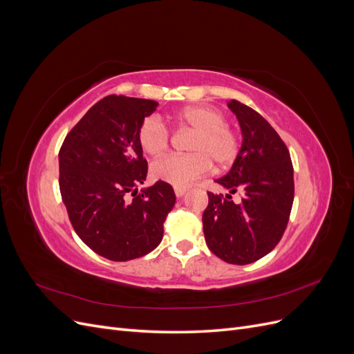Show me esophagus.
I'll list each match as a JSON object with an SVG mask.
<instances>
[{
  "mask_svg": "<svg viewBox=\"0 0 354 354\" xmlns=\"http://www.w3.org/2000/svg\"><path fill=\"white\" fill-rule=\"evenodd\" d=\"M174 192H176V196L177 198H181V196L186 194L187 189L186 187H174Z\"/></svg>",
  "mask_w": 354,
  "mask_h": 354,
  "instance_id": "esophagus-1",
  "label": "esophagus"
}]
</instances>
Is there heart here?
Listing matches in <instances>:
<instances>
[{
  "instance_id": "b5f03b06",
  "label": "heart",
  "mask_w": 354,
  "mask_h": 354,
  "mask_svg": "<svg viewBox=\"0 0 354 354\" xmlns=\"http://www.w3.org/2000/svg\"><path fill=\"white\" fill-rule=\"evenodd\" d=\"M174 121L192 128L190 153H173L159 158L152 164V176L176 187H187L211 168V160L218 168L229 167L239 152L238 136L226 116L212 106H187L174 113ZM137 140L143 151L158 156L169 146V131L158 116H147L137 128Z\"/></svg>"
}]
</instances>
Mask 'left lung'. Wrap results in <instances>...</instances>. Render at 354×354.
Instances as JSON below:
<instances>
[{
  "label": "left lung",
  "instance_id": "1",
  "mask_svg": "<svg viewBox=\"0 0 354 354\" xmlns=\"http://www.w3.org/2000/svg\"><path fill=\"white\" fill-rule=\"evenodd\" d=\"M236 115L243 142L229 173L216 181L239 203L208 192L202 224L208 248L230 264H250L282 239L294 202V168L282 138L264 118L238 100L227 103Z\"/></svg>",
  "mask_w": 354,
  "mask_h": 354
}]
</instances>
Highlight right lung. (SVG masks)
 <instances>
[{
  "instance_id": "1",
  "label": "right lung",
  "mask_w": 354,
  "mask_h": 354,
  "mask_svg": "<svg viewBox=\"0 0 354 354\" xmlns=\"http://www.w3.org/2000/svg\"><path fill=\"white\" fill-rule=\"evenodd\" d=\"M156 106L106 95L68 133L59 152V187L72 227L88 248L112 261L153 251L176 203L173 186L160 180L137 194L147 174L137 128Z\"/></svg>"
}]
</instances>
